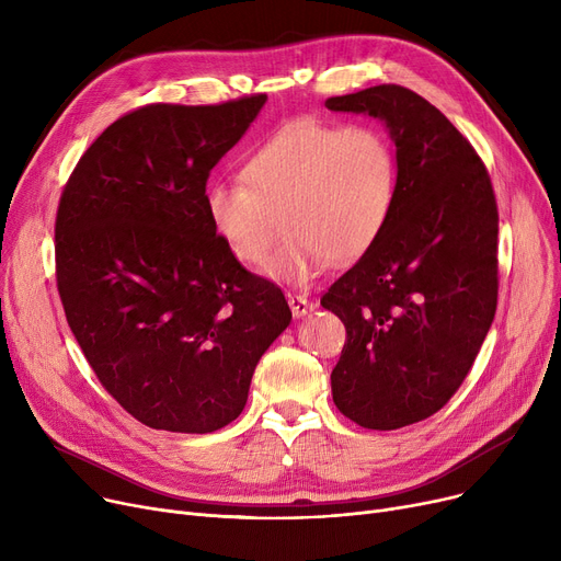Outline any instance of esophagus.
Wrapping results in <instances>:
<instances>
[{"mask_svg":"<svg viewBox=\"0 0 561 561\" xmlns=\"http://www.w3.org/2000/svg\"><path fill=\"white\" fill-rule=\"evenodd\" d=\"M288 307L296 318H302L316 309V305L311 300H307L305 296H300V293H288Z\"/></svg>","mask_w":561,"mask_h":561,"instance_id":"1","label":"esophagus"}]
</instances>
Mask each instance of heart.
<instances>
[{
  "label": "heart",
  "instance_id": "1",
  "mask_svg": "<svg viewBox=\"0 0 561 561\" xmlns=\"http://www.w3.org/2000/svg\"><path fill=\"white\" fill-rule=\"evenodd\" d=\"M398 159L375 125L300 121L250 154L241 182H214L204 211L225 248L248 265L265 261L284 220L286 239L268 275L305 284L328 261L359 259L387 227Z\"/></svg>",
  "mask_w": 561,
  "mask_h": 561
}]
</instances>
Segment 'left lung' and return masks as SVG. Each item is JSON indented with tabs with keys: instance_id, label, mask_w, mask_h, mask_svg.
<instances>
[{
	"instance_id": "left-lung-1",
	"label": "left lung",
	"mask_w": 561,
	"mask_h": 561,
	"mask_svg": "<svg viewBox=\"0 0 561 561\" xmlns=\"http://www.w3.org/2000/svg\"><path fill=\"white\" fill-rule=\"evenodd\" d=\"M325 106L377 117L396 142L387 227L320 305L347 332L334 404L366 430H398L436 414L484 343L497 305V204L478 152L409 88L381 83Z\"/></svg>"
}]
</instances>
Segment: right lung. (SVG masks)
Here are the masks:
<instances>
[{"label":"right lung","mask_w":561,"mask_h":561,"mask_svg":"<svg viewBox=\"0 0 561 561\" xmlns=\"http://www.w3.org/2000/svg\"><path fill=\"white\" fill-rule=\"evenodd\" d=\"M263 93L147 104L106 127L56 211V286L102 387L152 430L239 419L254 368L288 328L277 284L245 271L204 211L206 180Z\"/></svg>","instance_id":"obj_1"}]
</instances>
